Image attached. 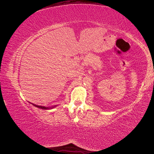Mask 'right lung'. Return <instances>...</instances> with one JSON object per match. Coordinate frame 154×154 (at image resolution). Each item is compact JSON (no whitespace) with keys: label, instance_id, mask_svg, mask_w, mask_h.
Here are the masks:
<instances>
[{"label":"right lung","instance_id":"right-lung-1","mask_svg":"<svg viewBox=\"0 0 154 154\" xmlns=\"http://www.w3.org/2000/svg\"><path fill=\"white\" fill-rule=\"evenodd\" d=\"M34 106L38 107V108L39 109H53L54 108V107H55L56 106H53L52 107H45V106H39V105H35V104H32Z\"/></svg>","mask_w":154,"mask_h":154}]
</instances>
